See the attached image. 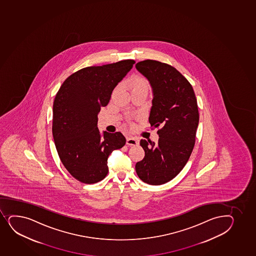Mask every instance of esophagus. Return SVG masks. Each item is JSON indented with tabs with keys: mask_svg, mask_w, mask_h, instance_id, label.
Masks as SVG:
<instances>
[{
	"mask_svg": "<svg viewBox=\"0 0 256 256\" xmlns=\"http://www.w3.org/2000/svg\"><path fill=\"white\" fill-rule=\"evenodd\" d=\"M126 144L128 146H135L138 144V141L136 138H134L128 137L126 138Z\"/></svg>",
	"mask_w": 256,
	"mask_h": 256,
	"instance_id": "esophagus-1",
	"label": "esophagus"
}]
</instances>
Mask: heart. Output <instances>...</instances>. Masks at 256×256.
<instances>
[{"label": "heart", "instance_id": "obj_1", "mask_svg": "<svg viewBox=\"0 0 256 256\" xmlns=\"http://www.w3.org/2000/svg\"><path fill=\"white\" fill-rule=\"evenodd\" d=\"M128 87L130 88L131 93L134 91L140 90H148V84L144 78L140 77V76H134L128 80Z\"/></svg>", "mask_w": 256, "mask_h": 256}]
</instances>
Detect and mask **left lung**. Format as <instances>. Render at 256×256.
I'll list each match as a JSON object with an SVG mask.
<instances>
[{
  "mask_svg": "<svg viewBox=\"0 0 256 256\" xmlns=\"http://www.w3.org/2000/svg\"><path fill=\"white\" fill-rule=\"evenodd\" d=\"M153 92L148 122L157 131V143L141 140L144 157L136 163L138 178L150 185L164 184L184 168L196 142L198 110L196 94L174 66L154 60L136 64Z\"/></svg>",
  "mask_w": 256,
  "mask_h": 256,
  "instance_id": "left-lung-1",
  "label": "left lung"
}]
</instances>
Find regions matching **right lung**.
<instances>
[{
  "label": "right lung",
  "mask_w": 256,
  "mask_h": 256,
  "mask_svg": "<svg viewBox=\"0 0 256 256\" xmlns=\"http://www.w3.org/2000/svg\"><path fill=\"white\" fill-rule=\"evenodd\" d=\"M134 60L80 69L62 84L53 103L52 134L60 162L84 184H96L108 174L110 153L124 147L122 134L100 132V108L132 69Z\"/></svg>",
  "instance_id": "add662e5"
}]
</instances>
